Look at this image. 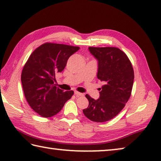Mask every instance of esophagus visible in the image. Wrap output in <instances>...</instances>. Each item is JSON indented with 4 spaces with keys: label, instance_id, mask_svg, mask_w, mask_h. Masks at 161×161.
Segmentation results:
<instances>
[{
    "label": "esophagus",
    "instance_id": "esophagus-1",
    "mask_svg": "<svg viewBox=\"0 0 161 161\" xmlns=\"http://www.w3.org/2000/svg\"><path fill=\"white\" fill-rule=\"evenodd\" d=\"M74 94H75L77 97L83 96V95H84L83 93H81V92H78V91H75V92H74Z\"/></svg>",
    "mask_w": 161,
    "mask_h": 161
}]
</instances>
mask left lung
Masks as SVG:
<instances>
[{
  "label": "left lung",
  "mask_w": 161,
  "mask_h": 161,
  "mask_svg": "<svg viewBox=\"0 0 161 161\" xmlns=\"http://www.w3.org/2000/svg\"><path fill=\"white\" fill-rule=\"evenodd\" d=\"M97 60V77L105 85L100 88V97H86L89 105L83 110L85 116L95 122L113 119L125 108L131 96L134 73L127 56L116 47H89Z\"/></svg>",
  "instance_id": "left-lung-1"
}]
</instances>
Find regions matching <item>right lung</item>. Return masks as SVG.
I'll return each mask as SVG.
<instances>
[{"instance_id": "add662e5", "label": "right lung", "mask_w": 161, "mask_h": 161, "mask_svg": "<svg viewBox=\"0 0 161 161\" xmlns=\"http://www.w3.org/2000/svg\"><path fill=\"white\" fill-rule=\"evenodd\" d=\"M80 49L69 45L45 43L34 51L22 69L21 81L28 104L43 117L56 115L73 95L56 86L55 73H61L72 54Z\"/></svg>"}]
</instances>
